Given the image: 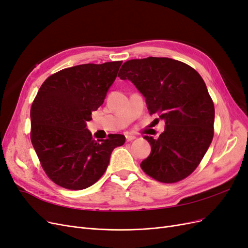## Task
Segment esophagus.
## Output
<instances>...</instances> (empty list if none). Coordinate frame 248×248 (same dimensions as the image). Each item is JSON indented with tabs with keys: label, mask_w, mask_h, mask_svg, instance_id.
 Wrapping results in <instances>:
<instances>
[{
	"label": "esophagus",
	"mask_w": 248,
	"mask_h": 248,
	"mask_svg": "<svg viewBox=\"0 0 248 248\" xmlns=\"http://www.w3.org/2000/svg\"><path fill=\"white\" fill-rule=\"evenodd\" d=\"M125 138H126L127 141H131V140H133L134 139H136V136H133V134H131V133H126L125 134Z\"/></svg>",
	"instance_id": "obj_1"
}]
</instances>
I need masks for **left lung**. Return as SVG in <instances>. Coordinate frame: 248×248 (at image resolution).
<instances>
[{
	"mask_svg": "<svg viewBox=\"0 0 248 248\" xmlns=\"http://www.w3.org/2000/svg\"><path fill=\"white\" fill-rule=\"evenodd\" d=\"M118 77L130 80L145 97L150 115L157 114L166 123L157 140L144 137L151 153L141 161V170L162 183L188 177L214 134V104L204 79L189 65L156 57L129 60Z\"/></svg>",
	"mask_w": 248,
	"mask_h": 248,
	"instance_id": "1",
	"label": "left lung"
}]
</instances>
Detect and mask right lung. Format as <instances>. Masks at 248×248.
Here are the masks:
<instances>
[{"instance_id": "obj_1", "label": "right lung", "mask_w": 248, "mask_h": 248, "mask_svg": "<svg viewBox=\"0 0 248 248\" xmlns=\"http://www.w3.org/2000/svg\"><path fill=\"white\" fill-rule=\"evenodd\" d=\"M122 61L82 64L46 79L31 108V140L48 178L66 189L81 190L107 170L110 154L125 137L97 141L87 128L106 99Z\"/></svg>"}]
</instances>
